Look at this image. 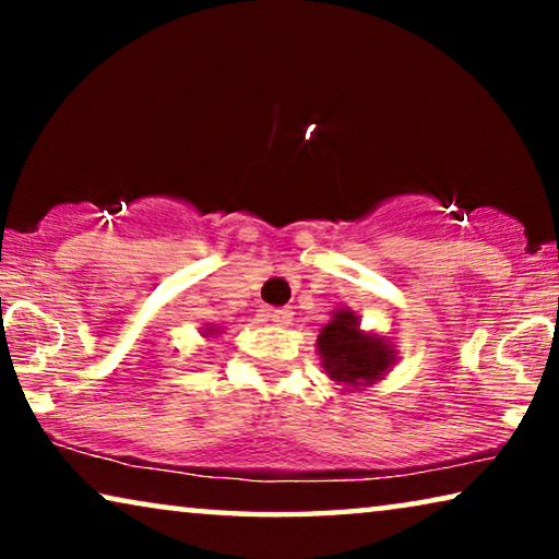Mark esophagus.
<instances>
[{"label": "esophagus", "instance_id": "esophagus-1", "mask_svg": "<svg viewBox=\"0 0 559 559\" xmlns=\"http://www.w3.org/2000/svg\"><path fill=\"white\" fill-rule=\"evenodd\" d=\"M272 323H274V325H282V328H287L289 323H293V310H287V308H277V310H272Z\"/></svg>", "mask_w": 559, "mask_h": 559}]
</instances>
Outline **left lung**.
Segmentation results:
<instances>
[{
  "label": "left lung",
  "mask_w": 559,
  "mask_h": 559,
  "mask_svg": "<svg viewBox=\"0 0 559 559\" xmlns=\"http://www.w3.org/2000/svg\"><path fill=\"white\" fill-rule=\"evenodd\" d=\"M318 356L335 384L354 392L377 384L396 364V348L386 335L364 331L354 310L338 308L318 333Z\"/></svg>",
  "instance_id": "left-lung-1"
}]
</instances>
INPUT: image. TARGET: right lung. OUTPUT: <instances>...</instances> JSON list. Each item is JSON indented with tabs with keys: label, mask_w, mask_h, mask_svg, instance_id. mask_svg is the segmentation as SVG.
<instances>
[{
	"label": "right lung",
	"mask_w": 559,
	"mask_h": 559,
	"mask_svg": "<svg viewBox=\"0 0 559 559\" xmlns=\"http://www.w3.org/2000/svg\"><path fill=\"white\" fill-rule=\"evenodd\" d=\"M201 333H203V338H213V335H221L224 331H221V328H216V325H205Z\"/></svg>",
	"instance_id": "add662e5"
}]
</instances>
